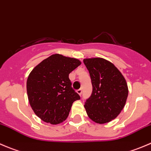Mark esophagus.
I'll return each mask as SVG.
<instances>
[{
	"mask_svg": "<svg viewBox=\"0 0 151 151\" xmlns=\"http://www.w3.org/2000/svg\"><path fill=\"white\" fill-rule=\"evenodd\" d=\"M77 93H78L80 96H81L82 93H83V89H82V88H80V89L77 90Z\"/></svg>",
	"mask_w": 151,
	"mask_h": 151,
	"instance_id": "esophagus-1",
	"label": "esophagus"
}]
</instances>
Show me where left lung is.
Listing matches in <instances>:
<instances>
[{
    "mask_svg": "<svg viewBox=\"0 0 151 151\" xmlns=\"http://www.w3.org/2000/svg\"><path fill=\"white\" fill-rule=\"evenodd\" d=\"M90 74L92 93L85 108L88 117L97 123L115 119L126 104L128 87L119 70L112 63L100 58L84 59Z\"/></svg>",
    "mask_w": 151,
    "mask_h": 151,
    "instance_id": "obj_1",
    "label": "left lung"
}]
</instances>
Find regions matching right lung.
I'll return each instance as SVG.
<instances>
[{
  "mask_svg": "<svg viewBox=\"0 0 151 151\" xmlns=\"http://www.w3.org/2000/svg\"><path fill=\"white\" fill-rule=\"evenodd\" d=\"M81 64L59 54L42 60L29 74L27 93L30 106L45 122L58 124L66 119L73 102L80 99L68 74Z\"/></svg>",
  "mask_w": 151,
  "mask_h": 151,
  "instance_id": "right-lung-1",
  "label": "right lung"
}]
</instances>
